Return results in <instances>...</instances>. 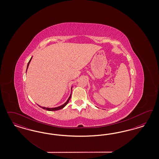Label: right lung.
Wrapping results in <instances>:
<instances>
[{
	"instance_id": "obj_1",
	"label": "right lung",
	"mask_w": 159,
	"mask_h": 159,
	"mask_svg": "<svg viewBox=\"0 0 159 159\" xmlns=\"http://www.w3.org/2000/svg\"><path fill=\"white\" fill-rule=\"evenodd\" d=\"M31 59L32 58L30 59V60L29 61V63H28V65H27V68H28V66H29V63L30 62V61H31ZM72 90V89H71ZM71 94H72V93H71ZM71 94H70V97H69V98H68V100H67V101L64 104H63L62 106H59V107H56V108H46V107H41V106H39L40 107H41L42 108H43L44 110H48V111H57V110H61V109H62L64 107H65V106H66L67 104V103H68V102L70 100V98H71Z\"/></svg>"
}]
</instances>
